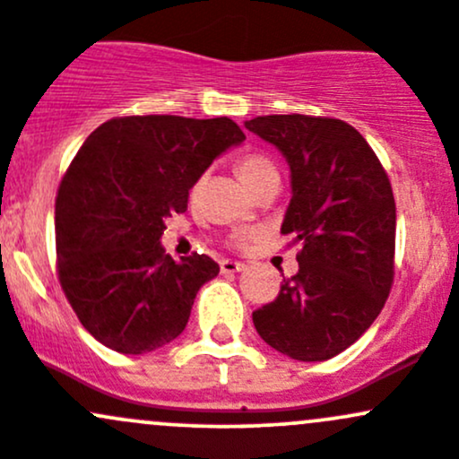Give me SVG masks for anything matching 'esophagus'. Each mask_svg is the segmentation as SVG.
<instances>
[{"instance_id":"34e87169","label":"esophagus","mask_w":459,"mask_h":459,"mask_svg":"<svg viewBox=\"0 0 459 459\" xmlns=\"http://www.w3.org/2000/svg\"><path fill=\"white\" fill-rule=\"evenodd\" d=\"M247 267V264L245 263H240V261H221V272L223 273H236V272H243V269Z\"/></svg>"}]
</instances>
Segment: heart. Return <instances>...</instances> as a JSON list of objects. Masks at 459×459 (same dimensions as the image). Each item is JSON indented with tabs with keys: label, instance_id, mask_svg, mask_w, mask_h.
I'll return each instance as SVG.
<instances>
[{
	"label": "heart",
	"instance_id": "heart-1",
	"mask_svg": "<svg viewBox=\"0 0 459 459\" xmlns=\"http://www.w3.org/2000/svg\"><path fill=\"white\" fill-rule=\"evenodd\" d=\"M236 172H238V177L243 178L245 186L254 187L258 186L263 178L272 177V174H278V169L267 157H261V154H247V157H240L236 160ZM252 238H254L252 231L247 230L236 231V234L231 236V245H236V247H245V245H249V240Z\"/></svg>",
	"mask_w": 459,
	"mask_h": 459
}]
</instances>
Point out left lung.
Wrapping results in <instances>:
<instances>
[{
	"label": "left lung",
	"mask_w": 459,
	"mask_h": 459,
	"mask_svg": "<svg viewBox=\"0 0 459 459\" xmlns=\"http://www.w3.org/2000/svg\"><path fill=\"white\" fill-rule=\"evenodd\" d=\"M291 168L281 234L300 245L299 273L252 314L269 347L302 362L351 347L385 307L395 273V201L386 169L347 121L267 115L245 124Z\"/></svg>",
	"instance_id": "left-lung-1"
}]
</instances>
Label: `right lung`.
I'll return each mask as SVG.
<instances>
[{
  "label": "right lung",
  "mask_w": 459,
  "mask_h": 459,
  "mask_svg": "<svg viewBox=\"0 0 459 459\" xmlns=\"http://www.w3.org/2000/svg\"><path fill=\"white\" fill-rule=\"evenodd\" d=\"M243 139L228 117L132 115L83 141L56 190V276L79 323L108 349L148 353L186 329L219 264L196 252L177 263L159 238L212 160Z\"/></svg>",
  "instance_id": "obj_1"
}]
</instances>
